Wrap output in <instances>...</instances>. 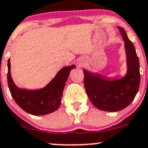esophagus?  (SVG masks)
<instances>
[{
	"label": "esophagus",
	"instance_id": "1",
	"mask_svg": "<svg viewBox=\"0 0 148 148\" xmlns=\"http://www.w3.org/2000/svg\"><path fill=\"white\" fill-rule=\"evenodd\" d=\"M85 64H86V61H85L84 59H81V60L79 61V65L82 66V65H84Z\"/></svg>",
	"mask_w": 148,
	"mask_h": 148
}]
</instances>
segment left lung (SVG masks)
I'll list each match as a JSON object with an SVG mask.
<instances>
[{"instance_id":"8db88e82","label":"left lung","mask_w":148,"mask_h":148,"mask_svg":"<svg viewBox=\"0 0 148 148\" xmlns=\"http://www.w3.org/2000/svg\"><path fill=\"white\" fill-rule=\"evenodd\" d=\"M125 44L127 72L122 77H108L84 69V87L93 106L100 110L115 112L133 101L140 85L139 60L126 32L118 27Z\"/></svg>"}]
</instances>
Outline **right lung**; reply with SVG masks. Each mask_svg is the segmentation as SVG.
Segmentation results:
<instances>
[{
  "instance_id": "add662e5",
  "label": "right lung",
  "mask_w": 148,
  "mask_h": 148,
  "mask_svg": "<svg viewBox=\"0 0 148 148\" xmlns=\"http://www.w3.org/2000/svg\"><path fill=\"white\" fill-rule=\"evenodd\" d=\"M8 82L12 98L25 112L34 116L50 114L60 107L68 77L75 65L61 69L55 77L43 88L39 89L21 88L14 84L11 75L10 59L8 61Z\"/></svg>"
}]
</instances>
